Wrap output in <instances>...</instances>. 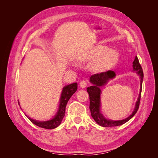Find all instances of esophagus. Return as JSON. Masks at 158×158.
Listing matches in <instances>:
<instances>
[{"label": "esophagus", "instance_id": "obj_1", "mask_svg": "<svg viewBox=\"0 0 158 158\" xmlns=\"http://www.w3.org/2000/svg\"><path fill=\"white\" fill-rule=\"evenodd\" d=\"M79 85H80V87L81 88H85V87H86V85H87V82L85 80H82L81 81V82H80V84H79Z\"/></svg>", "mask_w": 158, "mask_h": 158}]
</instances>
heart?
<instances>
[{
    "mask_svg": "<svg viewBox=\"0 0 158 158\" xmlns=\"http://www.w3.org/2000/svg\"><path fill=\"white\" fill-rule=\"evenodd\" d=\"M78 63H92L93 69L98 73H106L112 70L119 61L118 52L103 45H96L77 58Z\"/></svg>",
    "mask_w": 158,
    "mask_h": 158,
    "instance_id": "b5f03b06",
    "label": "heart"
}]
</instances>
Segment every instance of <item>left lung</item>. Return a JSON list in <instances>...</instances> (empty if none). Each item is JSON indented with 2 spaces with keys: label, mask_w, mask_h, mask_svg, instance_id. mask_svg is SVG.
Here are the masks:
<instances>
[{
  "label": "left lung",
  "mask_w": 158,
  "mask_h": 158,
  "mask_svg": "<svg viewBox=\"0 0 158 158\" xmlns=\"http://www.w3.org/2000/svg\"><path fill=\"white\" fill-rule=\"evenodd\" d=\"M133 72H136L139 76L140 80V92L138 95V98L135 104V109L132 113L128 117L119 121H113L105 117L101 111V94L102 86H105L110 80H112L115 78L116 74L114 71L109 70L106 73H101L99 74H95L90 76L89 82L92 84V85L87 88V92L89 96V109L91 111V115L94 119L98 125L103 127H117L125 124L130 119H131L134 115L137 112L141 97L142 85V81L144 78V74H143L142 69L141 65L139 63L138 57L136 56L135 59L132 63Z\"/></svg>",
  "instance_id": "left-lung-1"
}]
</instances>
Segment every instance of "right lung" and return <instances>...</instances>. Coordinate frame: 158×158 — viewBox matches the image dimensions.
Here are the masks:
<instances>
[{
	"mask_svg": "<svg viewBox=\"0 0 158 158\" xmlns=\"http://www.w3.org/2000/svg\"><path fill=\"white\" fill-rule=\"evenodd\" d=\"M78 89V84L75 82L73 84H71L69 85H66L64 87H63V90H62L60 98L59 100V106L58 111L55 114V116L52 117L50 120L45 121H37L35 119H33L30 118L29 116L25 114V115L28 118V119L34 125L44 128L46 129H53L59 127L60 123L63 121V119L64 117L65 114V109L66 104H67L69 99L71 98ZM18 104L20 106V103L18 101ZM21 108V107H20Z\"/></svg>",
	"mask_w": 158,
	"mask_h": 158,
	"instance_id": "add662e5",
	"label": "right lung"
}]
</instances>
